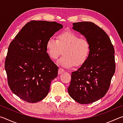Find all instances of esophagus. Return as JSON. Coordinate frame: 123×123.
I'll list each match as a JSON object with an SVG mask.
<instances>
[{"label":"esophagus","instance_id":"1","mask_svg":"<svg viewBox=\"0 0 123 123\" xmlns=\"http://www.w3.org/2000/svg\"><path fill=\"white\" fill-rule=\"evenodd\" d=\"M64 72V70L63 69H62V68H60L59 69V74L62 73H63Z\"/></svg>","mask_w":123,"mask_h":123}]
</instances>
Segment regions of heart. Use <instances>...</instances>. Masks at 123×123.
<instances>
[{
	"label": "heart",
	"mask_w": 123,
	"mask_h": 123,
	"mask_svg": "<svg viewBox=\"0 0 123 123\" xmlns=\"http://www.w3.org/2000/svg\"><path fill=\"white\" fill-rule=\"evenodd\" d=\"M47 53L53 60L57 59L63 50L62 56L57 61L59 65L66 68L84 63L90 51V43L86 38H80L71 31H66L57 35V39L50 37L46 44Z\"/></svg>",
	"instance_id": "heart-1"
}]
</instances>
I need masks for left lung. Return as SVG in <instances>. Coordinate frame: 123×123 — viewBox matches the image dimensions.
<instances>
[{"label": "left lung", "instance_id": "8db88e82", "mask_svg": "<svg viewBox=\"0 0 123 123\" xmlns=\"http://www.w3.org/2000/svg\"><path fill=\"white\" fill-rule=\"evenodd\" d=\"M73 26L89 41L90 51L82 66L72 73L68 92L78 103L91 104L109 90L116 69L114 47L106 33L93 23H74Z\"/></svg>", "mask_w": 123, "mask_h": 123}]
</instances>
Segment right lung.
<instances>
[{"label": "right lung", "instance_id": "right-lung-1", "mask_svg": "<svg viewBox=\"0 0 123 123\" xmlns=\"http://www.w3.org/2000/svg\"><path fill=\"white\" fill-rule=\"evenodd\" d=\"M62 28L56 22L31 20L10 43L5 62L8 84L23 100L37 103L48 94L59 68L47 53L46 44Z\"/></svg>", "mask_w": 123, "mask_h": 123}]
</instances>
